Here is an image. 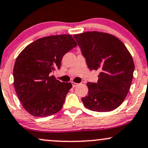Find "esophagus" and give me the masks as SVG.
I'll return each mask as SVG.
<instances>
[{
  "label": "esophagus",
  "instance_id": "1",
  "mask_svg": "<svg viewBox=\"0 0 148 148\" xmlns=\"http://www.w3.org/2000/svg\"><path fill=\"white\" fill-rule=\"evenodd\" d=\"M72 84L73 88H75L78 86V85H79V84H77V83H75V82H72Z\"/></svg>",
  "mask_w": 148,
  "mask_h": 148
}]
</instances>
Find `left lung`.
Returning <instances> with one entry per match:
<instances>
[{"mask_svg":"<svg viewBox=\"0 0 148 148\" xmlns=\"http://www.w3.org/2000/svg\"><path fill=\"white\" fill-rule=\"evenodd\" d=\"M90 70H99L97 83H87L88 95L83 97L88 109L107 112L120 106L128 94L134 63L125 45L113 35L92 31L74 35Z\"/></svg>","mask_w":148,"mask_h":148,"instance_id":"obj_1","label":"left lung"}]
</instances>
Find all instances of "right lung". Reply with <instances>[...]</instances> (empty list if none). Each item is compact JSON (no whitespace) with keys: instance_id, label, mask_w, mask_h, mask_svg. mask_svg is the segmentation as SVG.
I'll return each instance as SVG.
<instances>
[{"instance_id":"obj_1","label":"right lung","mask_w":148,"mask_h":148,"mask_svg":"<svg viewBox=\"0 0 148 148\" xmlns=\"http://www.w3.org/2000/svg\"><path fill=\"white\" fill-rule=\"evenodd\" d=\"M70 35L40 38L27 46L15 61V90L22 106L30 115L47 117L62 108L71 83L60 82L50 73L60 69L66 53L76 47Z\"/></svg>"}]
</instances>
